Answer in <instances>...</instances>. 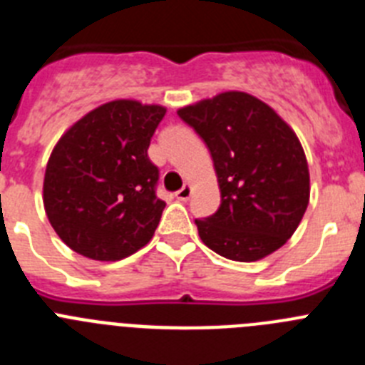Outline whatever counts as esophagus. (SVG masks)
Segmentation results:
<instances>
[{
    "instance_id": "1",
    "label": "esophagus",
    "mask_w": 365,
    "mask_h": 365,
    "mask_svg": "<svg viewBox=\"0 0 365 365\" xmlns=\"http://www.w3.org/2000/svg\"><path fill=\"white\" fill-rule=\"evenodd\" d=\"M190 195H192V186L190 185H185L182 188L179 190V192L175 193V197L179 199V201H188Z\"/></svg>"
}]
</instances>
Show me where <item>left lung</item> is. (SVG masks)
<instances>
[{
  "mask_svg": "<svg viewBox=\"0 0 365 365\" xmlns=\"http://www.w3.org/2000/svg\"><path fill=\"white\" fill-rule=\"evenodd\" d=\"M210 150L221 206L195 219L199 237L215 254L252 263L291 240L311 195L298 135L269 104L225 91L177 109Z\"/></svg>",
  "mask_w": 365,
  "mask_h": 365,
  "instance_id": "8db88e82",
  "label": "left lung"
}]
</instances>
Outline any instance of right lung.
<instances>
[{
	"instance_id": "obj_1",
	"label": "right lung",
	"mask_w": 365,
	"mask_h": 365,
	"mask_svg": "<svg viewBox=\"0 0 365 365\" xmlns=\"http://www.w3.org/2000/svg\"><path fill=\"white\" fill-rule=\"evenodd\" d=\"M166 108L133 98L106 102L60 137L43 177V208L60 240L95 261L146 247L166 202L148 148Z\"/></svg>"
}]
</instances>
